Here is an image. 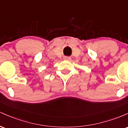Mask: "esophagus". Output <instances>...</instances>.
<instances>
[{"mask_svg": "<svg viewBox=\"0 0 128 128\" xmlns=\"http://www.w3.org/2000/svg\"><path fill=\"white\" fill-rule=\"evenodd\" d=\"M64 60H67V61H70V60H71V57H70V56H65V57H64Z\"/></svg>", "mask_w": 128, "mask_h": 128, "instance_id": "34e87169", "label": "esophagus"}]
</instances>
